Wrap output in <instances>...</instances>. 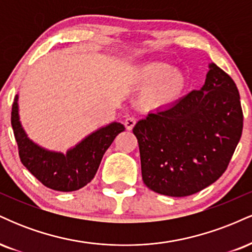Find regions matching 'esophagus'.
Here are the masks:
<instances>
[{"label":"esophagus","instance_id":"esophagus-1","mask_svg":"<svg viewBox=\"0 0 252 252\" xmlns=\"http://www.w3.org/2000/svg\"><path fill=\"white\" fill-rule=\"evenodd\" d=\"M136 124V118L135 117H128L126 121H124V126L128 130H131L135 126Z\"/></svg>","mask_w":252,"mask_h":252}]
</instances>
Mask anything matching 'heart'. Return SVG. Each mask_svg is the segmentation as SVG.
Here are the masks:
<instances>
[{"label": "heart", "mask_w": 252, "mask_h": 252, "mask_svg": "<svg viewBox=\"0 0 252 252\" xmlns=\"http://www.w3.org/2000/svg\"><path fill=\"white\" fill-rule=\"evenodd\" d=\"M131 80L136 85L150 86L146 99L156 106L174 102L185 88L184 76L163 63H149L137 68Z\"/></svg>", "instance_id": "heart-1"}]
</instances>
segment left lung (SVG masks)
Instances as JSON below:
<instances>
[{
    "mask_svg": "<svg viewBox=\"0 0 252 252\" xmlns=\"http://www.w3.org/2000/svg\"><path fill=\"white\" fill-rule=\"evenodd\" d=\"M204 86L150 112L132 129L146 186L187 196L225 172L242 136L241 97L232 78L211 63Z\"/></svg>",
    "mask_w": 252,
    "mask_h": 252,
    "instance_id": "left-lung-1",
    "label": "left lung"
}]
</instances>
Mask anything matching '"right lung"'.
<instances>
[{"label": "right lung", "mask_w": 252, "mask_h": 252, "mask_svg": "<svg viewBox=\"0 0 252 252\" xmlns=\"http://www.w3.org/2000/svg\"><path fill=\"white\" fill-rule=\"evenodd\" d=\"M17 99L16 94L11 109V126L20 160L42 185L54 190L72 192L86 186L96 175L104 153L126 129L118 122L110 123L86 136L66 154L51 152L37 146L26 134L20 122Z\"/></svg>", "instance_id": "right-lung-1"}]
</instances>
